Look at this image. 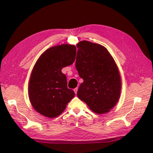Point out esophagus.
I'll return each mask as SVG.
<instances>
[{
    "instance_id": "1",
    "label": "esophagus",
    "mask_w": 153,
    "mask_h": 153,
    "mask_svg": "<svg viewBox=\"0 0 153 153\" xmlns=\"http://www.w3.org/2000/svg\"><path fill=\"white\" fill-rule=\"evenodd\" d=\"M74 92H75V93L76 94V93H77V91H78V87H76V88H75V89H74Z\"/></svg>"
}]
</instances>
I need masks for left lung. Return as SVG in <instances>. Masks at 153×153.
Segmentation results:
<instances>
[{"mask_svg":"<svg viewBox=\"0 0 153 153\" xmlns=\"http://www.w3.org/2000/svg\"><path fill=\"white\" fill-rule=\"evenodd\" d=\"M76 68L84 82L77 92L96 114L110 112L117 104L121 91L119 69L108 50L100 44L88 41L76 45Z\"/></svg>","mask_w":153,"mask_h":153,"instance_id":"8db88e82","label":"left lung"}]
</instances>
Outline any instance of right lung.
<instances>
[{"mask_svg":"<svg viewBox=\"0 0 153 153\" xmlns=\"http://www.w3.org/2000/svg\"><path fill=\"white\" fill-rule=\"evenodd\" d=\"M75 45L62 44L41 54L32 69L29 82V98L36 112L49 118L56 117L66 109L75 96L67 87V78L62 69L75 60Z\"/></svg>","mask_w":153,"mask_h":153,"instance_id":"add662e5","label":"right lung"}]
</instances>
